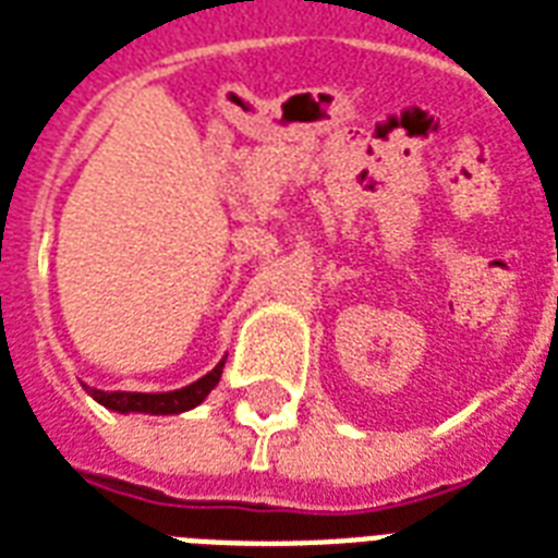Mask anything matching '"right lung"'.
<instances>
[{"instance_id":"right-lung-1","label":"right lung","mask_w":558,"mask_h":558,"mask_svg":"<svg viewBox=\"0 0 558 558\" xmlns=\"http://www.w3.org/2000/svg\"><path fill=\"white\" fill-rule=\"evenodd\" d=\"M223 364L226 362H220L211 374H205L203 379H196V383H191L187 388H179V391L135 393V391H99V388H87V393L94 397L96 403H102L105 409H111V412H120V414H129V412L179 414L203 403L205 397H208V391L220 383Z\"/></svg>"}]
</instances>
